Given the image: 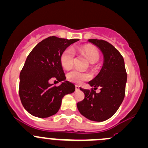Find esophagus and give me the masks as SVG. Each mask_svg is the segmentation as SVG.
Here are the masks:
<instances>
[{
  "label": "esophagus",
  "instance_id": "obj_1",
  "mask_svg": "<svg viewBox=\"0 0 148 148\" xmlns=\"http://www.w3.org/2000/svg\"><path fill=\"white\" fill-rule=\"evenodd\" d=\"M79 88H80V86H78V85H75V89H76V90H79Z\"/></svg>",
  "mask_w": 148,
  "mask_h": 148
}]
</instances>
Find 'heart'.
I'll return each mask as SVG.
<instances>
[{
  "instance_id": "1",
  "label": "heart",
  "mask_w": 148,
  "mask_h": 148,
  "mask_svg": "<svg viewBox=\"0 0 148 148\" xmlns=\"http://www.w3.org/2000/svg\"><path fill=\"white\" fill-rule=\"evenodd\" d=\"M81 52L92 64L97 62L100 60V53L95 47L85 46L81 50ZM74 60V52L71 48H67L63 50L60 57L61 66L65 69H69L73 66ZM66 79L69 82L74 84H82L84 82L90 80L91 79V75L88 72H83L74 69L66 74Z\"/></svg>"
}]
</instances>
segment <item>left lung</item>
I'll use <instances>...</instances> for the list:
<instances>
[{"mask_svg":"<svg viewBox=\"0 0 148 148\" xmlns=\"http://www.w3.org/2000/svg\"><path fill=\"white\" fill-rule=\"evenodd\" d=\"M88 41L101 50L104 63L98 75L88 82L94 88L91 90L80 88L85 98L77 103V108L87 119L103 121L114 114L124 100L127 74L124 58L111 43L101 39H89ZM99 87L101 92L96 94L95 90Z\"/></svg>","mask_w":148,"mask_h":148,"instance_id":"obj_1","label":"left lung"}]
</instances>
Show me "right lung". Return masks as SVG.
<instances>
[{
  "mask_svg": "<svg viewBox=\"0 0 148 148\" xmlns=\"http://www.w3.org/2000/svg\"><path fill=\"white\" fill-rule=\"evenodd\" d=\"M78 40L53 36L38 43L29 54L19 75V94L23 107L32 115L40 118L54 115L60 108L63 97L75 90L71 82L66 81L57 86L50 81L65 80L60 57Z\"/></svg>",
  "mask_w": 148,
  "mask_h": 148,
  "instance_id": "obj_1",
  "label": "right lung"
}]
</instances>
